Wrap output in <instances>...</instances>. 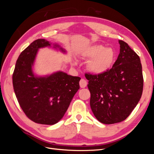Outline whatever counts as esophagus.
<instances>
[{
    "label": "esophagus",
    "mask_w": 154,
    "mask_h": 154,
    "mask_svg": "<svg viewBox=\"0 0 154 154\" xmlns=\"http://www.w3.org/2000/svg\"><path fill=\"white\" fill-rule=\"evenodd\" d=\"M87 85V82L84 79H82L80 81V86L81 88H85Z\"/></svg>",
    "instance_id": "obj_1"
}]
</instances>
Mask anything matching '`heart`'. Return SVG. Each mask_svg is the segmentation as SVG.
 <instances>
[{
	"label": "heart",
	"mask_w": 154,
	"mask_h": 154,
	"mask_svg": "<svg viewBox=\"0 0 154 154\" xmlns=\"http://www.w3.org/2000/svg\"><path fill=\"white\" fill-rule=\"evenodd\" d=\"M81 58L89 60L87 67L90 72L98 75L107 72L112 67L116 58L115 50L101 44H94L83 49ZM77 62L74 61V64Z\"/></svg>",
	"instance_id": "b5f03b06"
}]
</instances>
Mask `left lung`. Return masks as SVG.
Returning a JSON list of instances; mask_svg holds the SVG:
<instances>
[{"mask_svg":"<svg viewBox=\"0 0 154 154\" xmlns=\"http://www.w3.org/2000/svg\"><path fill=\"white\" fill-rule=\"evenodd\" d=\"M119 44L120 53L112 69L98 75L85 74L91 110L96 118L104 124L127 119L143 93L140 58L124 41L119 40Z\"/></svg>","mask_w":154,"mask_h":154,"instance_id":"left-lung-1","label":"left lung"}]
</instances>
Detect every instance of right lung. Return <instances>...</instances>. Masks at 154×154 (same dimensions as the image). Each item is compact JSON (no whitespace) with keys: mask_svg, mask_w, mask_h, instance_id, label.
I'll return each mask as SVG.
<instances>
[{"mask_svg":"<svg viewBox=\"0 0 154 154\" xmlns=\"http://www.w3.org/2000/svg\"><path fill=\"white\" fill-rule=\"evenodd\" d=\"M51 45L45 39L32 42L18 57L13 74L14 91L25 114L36 123L49 125L58 123L63 117L80 88L81 79L62 71L44 76L35 74L32 67L38 49ZM53 45L66 53L58 44Z\"/></svg>","mask_w":154,"mask_h":154,"instance_id":"add662e5","label":"right lung"}]
</instances>
